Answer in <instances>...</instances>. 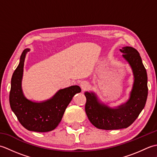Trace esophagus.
I'll return each mask as SVG.
<instances>
[{
    "label": "esophagus",
    "mask_w": 157,
    "mask_h": 157,
    "mask_svg": "<svg viewBox=\"0 0 157 157\" xmlns=\"http://www.w3.org/2000/svg\"><path fill=\"white\" fill-rule=\"evenodd\" d=\"M89 84L88 82L86 81H83L80 83V87L82 88V89L83 90H86L88 88H89Z\"/></svg>",
    "instance_id": "1"
}]
</instances>
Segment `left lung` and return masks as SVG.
Here are the masks:
<instances>
[{"instance_id": "left-lung-1", "label": "left lung", "mask_w": 157, "mask_h": 157, "mask_svg": "<svg viewBox=\"0 0 157 157\" xmlns=\"http://www.w3.org/2000/svg\"><path fill=\"white\" fill-rule=\"evenodd\" d=\"M120 51L131 66L134 74V82L128 101L114 109L100 102L94 92H86L84 94L86 115L92 124L98 129L127 128L137 119L147 99V73L139 52L131 46H125Z\"/></svg>"}]
</instances>
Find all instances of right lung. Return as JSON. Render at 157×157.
<instances>
[{"label":"right lung","instance_id":"obj_1","mask_svg":"<svg viewBox=\"0 0 157 157\" xmlns=\"http://www.w3.org/2000/svg\"><path fill=\"white\" fill-rule=\"evenodd\" d=\"M29 51V48L23 51L19 64L13 74L9 94L10 106L19 123L25 129L47 132L57 127L73 96L80 92L81 88L78 86H71L59 90L51 98L40 102L26 98L22 91L21 81L25 58Z\"/></svg>","mask_w":157,"mask_h":157}]
</instances>
